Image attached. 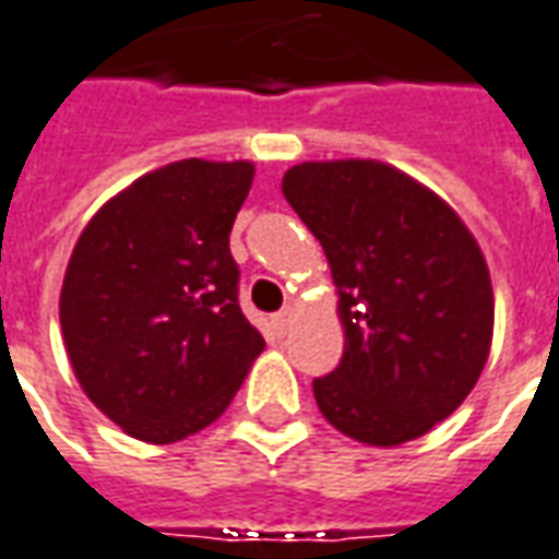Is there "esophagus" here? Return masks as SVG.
<instances>
[{
    "instance_id": "esophagus-1",
    "label": "esophagus",
    "mask_w": 559,
    "mask_h": 559,
    "mask_svg": "<svg viewBox=\"0 0 559 559\" xmlns=\"http://www.w3.org/2000/svg\"><path fill=\"white\" fill-rule=\"evenodd\" d=\"M293 323V308H284V311H278L275 318H272V326H275V333L284 335L287 330H290Z\"/></svg>"
}]
</instances>
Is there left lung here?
Wrapping results in <instances>:
<instances>
[{"mask_svg":"<svg viewBox=\"0 0 559 559\" xmlns=\"http://www.w3.org/2000/svg\"><path fill=\"white\" fill-rule=\"evenodd\" d=\"M284 197L320 241L345 354L314 378L320 415L372 448L427 436L481 378L493 284L478 241L427 185L381 159H311Z\"/></svg>","mask_w":559,"mask_h":559,"instance_id":"1","label":"left lung"}]
</instances>
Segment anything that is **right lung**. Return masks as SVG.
I'll return each mask as SVG.
<instances>
[{"label": "right lung", "mask_w": 559, "mask_h": 559, "mask_svg": "<svg viewBox=\"0 0 559 559\" xmlns=\"http://www.w3.org/2000/svg\"><path fill=\"white\" fill-rule=\"evenodd\" d=\"M253 171L251 159L159 166L78 236L60 290L66 354L87 400L139 442L214 424L266 347L229 253Z\"/></svg>", "instance_id": "1"}]
</instances>
